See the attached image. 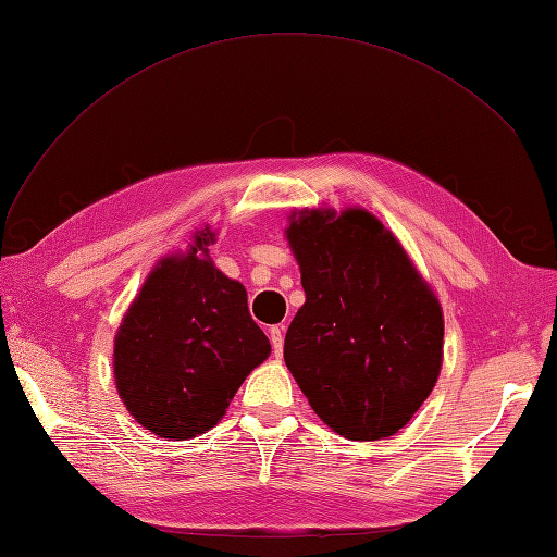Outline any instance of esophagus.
<instances>
[{
    "mask_svg": "<svg viewBox=\"0 0 557 557\" xmlns=\"http://www.w3.org/2000/svg\"><path fill=\"white\" fill-rule=\"evenodd\" d=\"M283 332H285V325H274L272 330H269V339H272V348L276 356H281L283 352Z\"/></svg>",
    "mask_w": 557,
    "mask_h": 557,
    "instance_id": "1",
    "label": "esophagus"
}]
</instances>
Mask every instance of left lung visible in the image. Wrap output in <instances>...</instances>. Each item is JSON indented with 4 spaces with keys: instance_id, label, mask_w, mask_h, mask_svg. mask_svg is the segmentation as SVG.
<instances>
[{
    "instance_id": "left-lung-1",
    "label": "left lung",
    "mask_w": 557,
    "mask_h": 557,
    "mask_svg": "<svg viewBox=\"0 0 557 557\" xmlns=\"http://www.w3.org/2000/svg\"><path fill=\"white\" fill-rule=\"evenodd\" d=\"M288 242L307 301L285 334V364L313 411L346 440L395 434L440 376V301L367 211L299 213Z\"/></svg>"
}]
</instances>
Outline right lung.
<instances>
[{"instance_id":"1","label":"right lung","mask_w":557,"mask_h":557,"mask_svg":"<svg viewBox=\"0 0 557 557\" xmlns=\"http://www.w3.org/2000/svg\"><path fill=\"white\" fill-rule=\"evenodd\" d=\"M205 230L185 258L148 276L115 336L113 372L127 411L162 440H190L223 418L269 339L248 313L239 281L218 272Z\"/></svg>"}]
</instances>
